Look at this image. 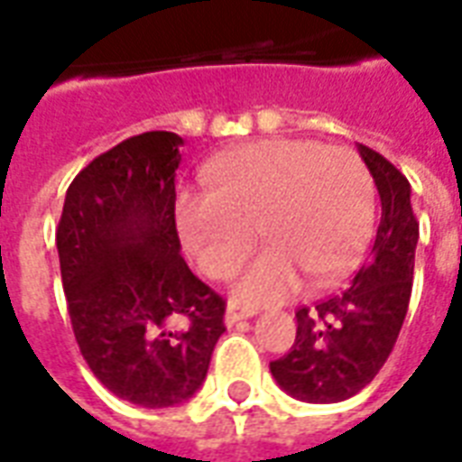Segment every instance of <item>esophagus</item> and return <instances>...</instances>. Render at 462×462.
Instances as JSON below:
<instances>
[{"mask_svg": "<svg viewBox=\"0 0 462 462\" xmlns=\"http://www.w3.org/2000/svg\"><path fill=\"white\" fill-rule=\"evenodd\" d=\"M250 317H254V310H242V307H235V304H230V307H227V311H225V324H227V327H235L237 321L250 319Z\"/></svg>", "mask_w": 462, "mask_h": 462, "instance_id": "34e87169", "label": "esophagus"}]
</instances>
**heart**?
Listing matches in <instances>:
<instances>
[{
    "instance_id": "1",
    "label": "heart",
    "mask_w": 462,
    "mask_h": 462,
    "mask_svg": "<svg viewBox=\"0 0 462 462\" xmlns=\"http://www.w3.org/2000/svg\"><path fill=\"white\" fill-rule=\"evenodd\" d=\"M210 195H180L175 227L212 280H225L252 245L264 250L230 287L247 310L282 304L301 287L341 280L374 230V180L356 152L314 141L272 138L208 165Z\"/></svg>"
}]
</instances>
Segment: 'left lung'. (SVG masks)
<instances>
[{"instance_id":"8db88e82","label":"left lung","mask_w":462,"mask_h":462,"mask_svg":"<svg viewBox=\"0 0 462 462\" xmlns=\"http://www.w3.org/2000/svg\"><path fill=\"white\" fill-rule=\"evenodd\" d=\"M381 198V222L368 262L346 290L297 310V339L270 371L290 396L307 403H339L368 386L406 319L418 222L411 185L396 165L358 145Z\"/></svg>"}]
</instances>
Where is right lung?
Here are the masks:
<instances>
[{
    "mask_svg": "<svg viewBox=\"0 0 462 462\" xmlns=\"http://www.w3.org/2000/svg\"><path fill=\"white\" fill-rule=\"evenodd\" d=\"M180 145L148 131L94 158L69 185L56 230L81 356L114 396L143 408L195 396L225 331V301L180 257Z\"/></svg>",
    "mask_w": 462,
    "mask_h": 462,
    "instance_id": "add662e5",
    "label": "right lung"
}]
</instances>
